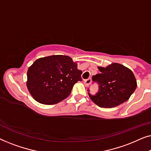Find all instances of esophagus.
Masks as SVG:
<instances>
[{"label": "esophagus", "instance_id": "34e87169", "mask_svg": "<svg viewBox=\"0 0 151 151\" xmlns=\"http://www.w3.org/2000/svg\"><path fill=\"white\" fill-rule=\"evenodd\" d=\"M91 78H88V79L84 80V84L86 86H88L91 84Z\"/></svg>", "mask_w": 151, "mask_h": 151}]
</instances>
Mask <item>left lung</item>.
I'll list each match as a JSON object with an SVG mask.
<instances>
[{"mask_svg": "<svg viewBox=\"0 0 151 151\" xmlns=\"http://www.w3.org/2000/svg\"><path fill=\"white\" fill-rule=\"evenodd\" d=\"M98 69L100 73L92 77L93 82L98 84V92L92 95L88 89L93 102L102 108H112L129 100L137 87L133 72L118 63Z\"/></svg>", "mask_w": 151, "mask_h": 151, "instance_id": "1", "label": "left lung"}]
</instances>
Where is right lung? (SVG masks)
Listing matches in <instances>:
<instances>
[{
    "label": "right lung",
    "instance_id": "add662e5",
    "mask_svg": "<svg viewBox=\"0 0 151 151\" xmlns=\"http://www.w3.org/2000/svg\"><path fill=\"white\" fill-rule=\"evenodd\" d=\"M82 73L67 55L41 58L29 68L27 86L37 102L55 104L67 98L74 84L82 81Z\"/></svg>",
    "mask_w": 151,
    "mask_h": 151
}]
</instances>
